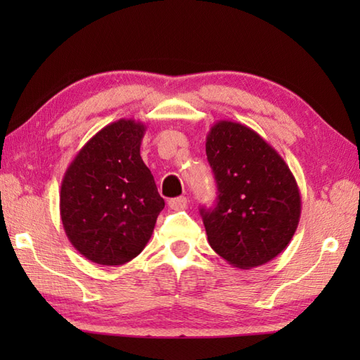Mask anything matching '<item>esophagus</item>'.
I'll list each match as a JSON object with an SVG mask.
<instances>
[{
	"mask_svg": "<svg viewBox=\"0 0 360 360\" xmlns=\"http://www.w3.org/2000/svg\"><path fill=\"white\" fill-rule=\"evenodd\" d=\"M187 198L186 196H179V198H173V200L168 201V205L173 210H186L187 209Z\"/></svg>",
	"mask_w": 360,
	"mask_h": 360,
	"instance_id": "esophagus-1",
	"label": "esophagus"
}]
</instances>
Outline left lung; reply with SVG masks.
<instances>
[{
  "instance_id": "8db88e82",
  "label": "left lung",
  "mask_w": 360,
  "mask_h": 360,
  "mask_svg": "<svg viewBox=\"0 0 360 360\" xmlns=\"http://www.w3.org/2000/svg\"><path fill=\"white\" fill-rule=\"evenodd\" d=\"M205 153L218 187L215 207H201L212 249L240 269L271 262L288 248L300 221L292 172L262 136L238 122H217Z\"/></svg>"
}]
</instances>
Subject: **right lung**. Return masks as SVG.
Segmentation results:
<instances>
[{"label":"right lung","mask_w":360,"mask_h":360,"mask_svg":"<svg viewBox=\"0 0 360 360\" xmlns=\"http://www.w3.org/2000/svg\"><path fill=\"white\" fill-rule=\"evenodd\" d=\"M142 122L120 119L83 145L60 188L68 240L93 263L120 266L147 246L164 200L141 158Z\"/></svg>","instance_id":"1"}]
</instances>
